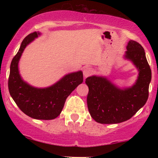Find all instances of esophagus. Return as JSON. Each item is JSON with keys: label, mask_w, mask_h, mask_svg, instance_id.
<instances>
[{"label": "esophagus", "mask_w": 158, "mask_h": 158, "mask_svg": "<svg viewBox=\"0 0 158 158\" xmlns=\"http://www.w3.org/2000/svg\"><path fill=\"white\" fill-rule=\"evenodd\" d=\"M83 73H84V77L85 78L90 77L92 73H93V70L91 68H89V67H86L84 69V71H83Z\"/></svg>", "instance_id": "esophagus-1"}]
</instances>
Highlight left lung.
<instances>
[{"mask_svg": "<svg viewBox=\"0 0 158 158\" xmlns=\"http://www.w3.org/2000/svg\"><path fill=\"white\" fill-rule=\"evenodd\" d=\"M126 58L134 62L139 70L136 84L130 88L119 89L106 78L88 77L87 104L90 116L102 124H114L131 119L146 104L152 70L146 59L145 50L135 41L128 42Z\"/></svg>", "mask_w": 158, "mask_h": 158, "instance_id": "1", "label": "left lung"}]
</instances>
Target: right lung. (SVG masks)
<instances>
[{
  "mask_svg": "<svg viewBox=\"0 0 158 158\" xmlns=\"http://www.w3.org/2000/svg\"><path fill=\"white\" fill-rule=\"evenodd\" d=\"M32 32L23 40L19 52L10 65L8 88L11 97L25 114L36 119H53L61 114L68 97L83 81L81 71L70 73L55 85L47 88H35L24 82L19 75L18 64L28 44L38 37Z\"/></svg>",
  "mask_w": 158,
  "mask_h": 158,
  "instance_id": "right-lung-1",
  "label": "right lung"
}]
</instances>
